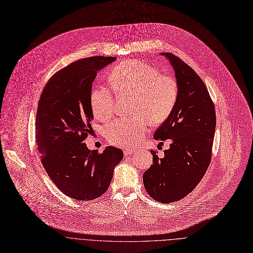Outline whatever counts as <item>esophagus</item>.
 Listing matches in <instances>:
<instances>
[{"instance_id":"34e87169","label":"esophagus","mask_w":253,"mask_h":253,"mask_svg":"<svg viewBox=\"0 0 253 253\" xmlns=\"http://www.w3.org/2000/svg\"><path fill=\"white\" fill-rule=\"evenodd\" d=\"M134 153V149H131V148H129V149H125L124 150V154H125V157H128V156H131L132 154Z\"/></svg>"}]
</instances>
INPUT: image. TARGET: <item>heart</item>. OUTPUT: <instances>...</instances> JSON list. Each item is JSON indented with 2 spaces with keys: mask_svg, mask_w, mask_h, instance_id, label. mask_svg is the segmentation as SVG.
<instances>
[{
  "mask_svg": "<svg viewBox=\"0 0 253 253\" xmlns=\"http://www.w3.org/2000/svg\"><path fill=\"white\" fill-rule=\"evenodd\" d=\"M110 82L118 96H131L132 118L117 119L106 127L109 141L117 146L131 147L139 143L148 131L149 122L158 126L172 113L179 93L177 80L160 74L145 62L130 59L118 64L110 74ZM93 116L109 120L114 114L115 99L108 87L96 86L89 95Z\"/></svg>",
  "mask_w": 253,
  "mask_h": 253,
  "instance_id": "1",
  "label": "heart"
}]
</instances>
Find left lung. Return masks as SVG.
<instances>
[{"instance_id": "left-lung-1", "label": "left lung", "mask_w": 253, "mask_h": 253, "mask_svg": "<svg viewBox=\"0 0 253 253\" xmlns=\"http://www.w3.org/2000/svg\"><path fill=\"white\" fill-rule=\"evenodd\" d=\"M162 55L173 67L179 93L172 113L154 135L155 139H169L170 147L164 151V158L150 149L154 162L142 179L150 197L169 204L190 193L206 174L212 157L216 116L209 89L193 69L171 53Z\"/></svg>"}]
</instances>
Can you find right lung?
<instances>
[{"label": "right lung", "instance_id": "obj_1", "mask_svg": "<svg viewBox=\"0 0 253 253\" xmlns=\"http://www.w3.org/2000/svg\"><path fill=\"white\" fill-rule=\"evenodd\" d=\"M116 59L95 56L63 68L47 81L38 104L36 141L42 167L62 192L80 201L103 195L124 158L118 147L98 153L84 142L92 132V82L100 69Z\"/></svg>", "mask_w": 253, "mask_h": 253}]
</instances>
